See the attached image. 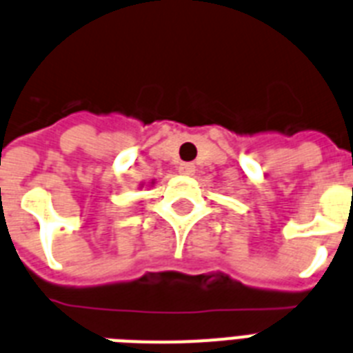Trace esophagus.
Segmentation results:
<instances>
[{"instance_id": "esophagus-1", "label": "esophagus", "mask_w": 353, "mask_h": 353, "mask_svg": "<svg viewBox=\"0 0 353 353\" xmlns=\"http://www.w3.org/2000/svg\"><path fill=\"white\" fill-rule=\"evenodd\" d=\"M194 172H196V167L192 163H183L179 167V174H183V176H192Z\"/></svg>"}]
</instances>
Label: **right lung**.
<instances>
[{"label": "right lung", "mask_w": 353, "mask_h": 353, "mask_svg": "<svg viewBox=\"0 0 353 353\" xmlns=\"http://www.w3.org/2000/svg\"><path fill=\"white\" fill-rule=\"evenodd\" d=\"M152 185H154V181H150V186H152ZM141 188H143V185H141Z\"/></svg>", "instance_id": "obj_1"}]
</instances>
